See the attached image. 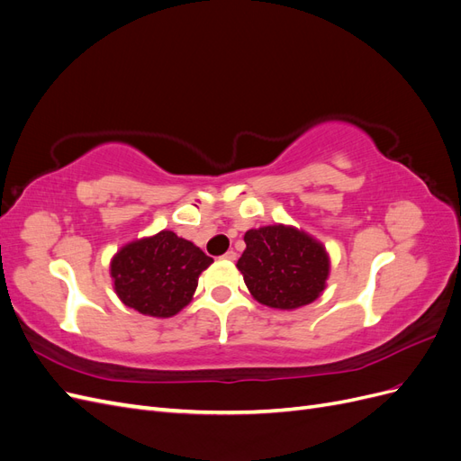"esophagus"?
<instances>
[{
	"instance_id": "1",
	"label": "esophagus",
	"mask_w": 461,
	"mask_h": 461,
	"mask_svg": "<svg viewBox=\"0 0 461 461\" xmlns=\"http://www.w3.org/2000/svg\"><path fill=\"white\" fill-rule=\"evenodd\" d=\"M222 259H229V261H234L236 259V252L234 249H229V252L222 254Z\"/></svg>"
}]
</instances>
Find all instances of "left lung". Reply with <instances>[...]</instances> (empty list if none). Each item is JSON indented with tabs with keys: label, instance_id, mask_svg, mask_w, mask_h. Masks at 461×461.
I'll return each mask as SVG.
<instances>
[{
	"label": "left lung",
	"instance_id": "left-lung-1",
	"mask_svg": "<svg viewBox=\"0 0 461 461\" xmlns=\"http://www.w3.org/2000/svg\"><path fill=\"white\" fill-rule=\"evenodd\" d=\"M236 267L252 296L269 308L296 310L319 298L329 276V256L312 236L285 225L252 229Z\"/></svg>",
	"mask_w": 461,
	"mask_h": 461
}]
</instances>
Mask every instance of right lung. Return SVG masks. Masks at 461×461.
<instances>
[{"label":"right lung","mask_w":461,"mask_h":461,"mask_svg":"<svg viewBox=\"0 0 461 461\" xmlns=\"http://www.w3.org/2000/svg\"><path fill=\"white\" fill-rule=\"evenodd\" d=\"M212 263L198 246L161 230L121 248L111 261V276L124 305L144 315L171 317L192 300L198 276Z\"/></svg>","instance_id":"obj_1"}]
</instances>
